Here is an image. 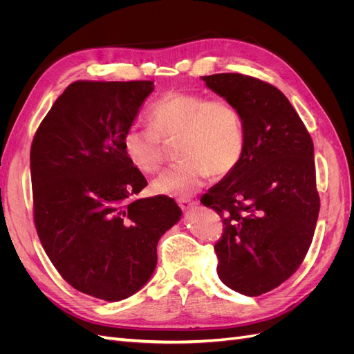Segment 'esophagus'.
<instances>
[{
    "instance_id": "34e87169",
    "label": "esophagus",
    "mask_w": 354,
    "mask_h": 354,
    "mask_svg": "<svg viewBox=\"0 0 354 354\" xmlns=\"http://www.w3.org/2000/svg\"><path fill=\"white\" fill-rule=\"evenodd\" d=\"M177 202H178V205H180V208L183 209V211H189V209H192L194 208L195 205H196V201H194V199H177Z\"/></svg>"
}]
</instances>
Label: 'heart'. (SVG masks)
Returning a JSON list of instances; mask_svg holds the SVG:
<instances>
[{
  "mask_svg": "<svg viewBox=\"0 0 354 354\" xmlns=\"http://www.w3.org/2000/svg\"><path fill=\"white\" fill-rule=\"evenodd\" d=\"M149 125H131L122 137L124 152L145 174L160 169L167 147L176 145L180 162L155 181L158 194L176 198L194 195L208 180L230 174L245 151V127L239 108L223 97L202 93L169 91L147 112Z\"/></svg>",
  "mask_w": 354,
  "mask_h": 354,
  "instance_id": "heart-1",
  "label": "heart"
}]
</instances>
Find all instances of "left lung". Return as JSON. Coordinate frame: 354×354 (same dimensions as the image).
<instances>
[{
    "instance_id": "1",
    "label": "left lung",
    "mask_w": 354,
    "mask_h": 354,
    "mask_svg": "<svg viewBox=\"0 0 354 354\" xmlns=\"http://www.w3.org/2000/svg\"><path fill=\"white\" fill-rule=\"evenodd\" d=\"M201 80L238 106L245 127L241 162L201 198L223 218L217 273L257 297L291 277L312 243L320 208L313 140L274 85L242 73Z\"/></svg>"
}]
</instances>
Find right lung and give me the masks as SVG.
Segmentation results:
<instances>
[{
	"mask_svg": "<svg viewBox=\"0 0 354 354\" xmlns=\"http://www.w3.org/2000/svg\"><path fill=\"white\" fill-rule=\"evenodd\" d=\"M152 81H75L30 146L34 223L50 261L80 292L120 301L152 276L156 245L180 220L174 199H134L147 181L122 137Z\"/></svg>",
	"mask_w": 354,
	"mask_h": 354,
	"instance_id": "right-lung-1",
	"label": "right lung"
}]
</instances>
